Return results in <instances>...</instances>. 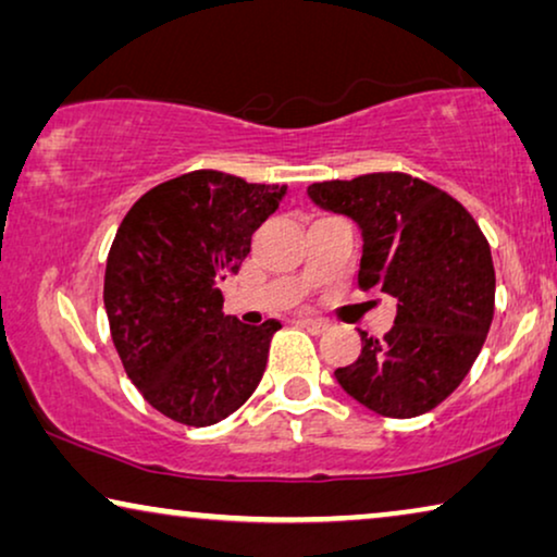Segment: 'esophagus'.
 <instances>
[{
  "mask_svg": "<svg viewBox=\"0 0 557 557\" xmlns=\"http://www.w3.org/2000/svg\"><path fill=\"white\" fill-rule=\"evenodd\" d=\"M299 324H301V326H307V330H309V332H314V334H324L326 330H330V324L322 322V319H311V317H304V319H299Z\"/></svg>",
  "mask_w": 557,
  "mask_h": 557,
  "instance_id": "esophagus-1",
  "label": "esophagus"
}]
</instances>
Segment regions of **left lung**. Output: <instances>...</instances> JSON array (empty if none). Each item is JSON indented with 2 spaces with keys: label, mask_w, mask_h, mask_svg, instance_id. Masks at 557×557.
I'll use <instances>...</instances> for the list:
<instances>
[{
  "label": "left lung",
  "mask_w": 557,
  "mask_h": 557,
  "mask_svg": "<svg viewBox=\"0 0 557 557\" xmlns=\"http://www.w3.org/2000/svg\"><path fill=\"white\" fill-rule=\"evenodd\" d=\"M319 208L362 231L357 284L398 301L383 339L362 334V355L334 370L364 408L416 418L444 403L482 352L494 317V263L482 227L459 200L406 172L314 182Z\"/></svg>",
  "instance_id": "8db88e82"
}]
</instances>
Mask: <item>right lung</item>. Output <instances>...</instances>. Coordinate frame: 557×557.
<instances>
[{"instance_id":"add662e5","label":"right lung","mask_w":557,"mask_h":557,"mask_svg":"<svg viewBox=\"0 0 557 557\" xmlns=\"http://www.w3.org/2000/svg\"><path fill=\"white\" fill-rule=\"evenodd\" d=\"M284 195L197 170L149 189L119 225L103 281L111 339L144 400L172 421H223L261 383L281 324L225 317L218 284Z\"/></svg>"}]
</instances>
